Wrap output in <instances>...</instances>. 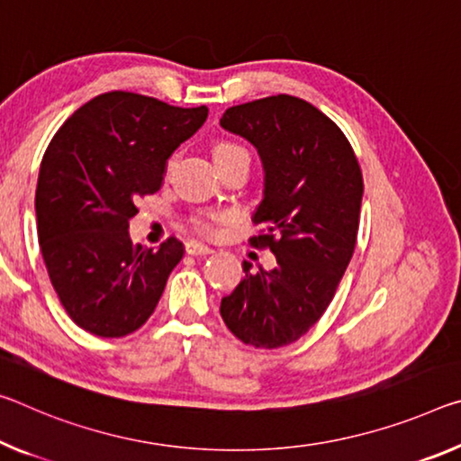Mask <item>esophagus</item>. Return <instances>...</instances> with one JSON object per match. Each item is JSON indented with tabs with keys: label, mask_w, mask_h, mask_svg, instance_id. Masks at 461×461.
I'll return each mask as SVG.
<instances>
[{
	"label": "esophagus",
	"mask_w": 461,
	"mask_h": 461,
	"mask_svg": "<svg viewBox=\"0 0 461 461\" xmlns=\"http://www.w3.org/2000/svg\"><path fill=\"white\" fill-rule=\"evenodd\" d=\"M185 248H186V254H193V257H204V254L213 252V248L204 246L201 242H194V240H191V242H186Z\"/></svg>",
	"instance_id": "34e87169"
}]
</instances>
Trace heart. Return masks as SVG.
I'll list each match as a JSON object with an SVG mask.
<instances>
[{
    "label": "heart",
    "instance_id": "heart-1",
    "mask_svg": "<svg viewBox=\"0 0 461 461\" xmlns=\"http://www.w3.org/2000/svg\"><path fill=\"white\" fill-rule=\"evenodd\" d=\"M236 153H246V149L240 148V145H236V143H230V141H219V143H215V148H213L215 162L228 159L231 156H236ZM172 164H174V159H170V164H167V170H170ZM194 230L201 231V233H211V231H213V225H211L209 219H196Z\"/></svg>",
    "mask_w": 461,
    "mask_h": 461
}]
</instances>
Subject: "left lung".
Instances as JSON below:
<instances>
[{
    "label": "left lung",
    "instance_id": "left-lung-1",
    "mask_svg": "<svg viewBox=\"0 0 461 461\" xmlns=\"http://www.w3.org/2000/svg\"><path fill=\"white\" fill-rule=\"evenodd\" d=\"M221 127L257 148L265 191L250 238L276 267L244 260L246 276L221 299L233 336L257 348L295 342L322 318L345 275L359 230L363 176L345 133L302 98L268 96L231 106Z\"/></svg>",
    "mask_w": 461,
    "mask_h": 461
}]
</instances>
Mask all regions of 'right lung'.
Wrapping results in <instances>:
<instances>
[{
    "label": "right lung",
    "instance_id": "obj_1",
    "mask_svg": "<svg viewBox=\"0 0 461 461\" xmlns=\"http://www.w3.org/2000/svg\"><path fill=\"white\" fill-rule=\"evenodd\" d=\"M133 92H108L77 108L42 156L36 231L50 283L69 318L102 339L141 328L185 246L133 244L137 203L162 186L167 158L207 121Z\"/></svg>",
    "mask_w": 461,
    "mask_h": 461
}]
</instances>
